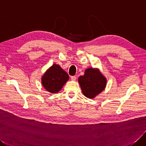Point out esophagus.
<instances>
[{"label": "esophagus", "mask_w": 146, "mask_h": 146, "mask_svg": "<svg viewBox=\"0 0 146 146\" xmlns=\"http://www.w3.org/2000/svg\"><path fill=\"white\" fill-rule=\"evenodd\" d=\"M76 77L75 76H71V79L72 80V81H75V80H76Z\"/></svg>", "instance_id": "esophagus-1"}]
</instances>
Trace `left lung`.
<instances>
[{
  "label": "left lung",
  "mask_w": 146,
  "mask_h": 146,
  "mask_svg": "<svg viewBox=\"0 0 146 146\" xmlns=\"http://www.w3.org/2000/svg\"><path fill=\"white\" fill-rule=\"evenodd\" d=\"M78 82L84 95L92 99L104 90L107 79L99 69L89 68L83 76L79 77Z\"/></svg>",
  "instance_id": "left-lung-1"
}]
</instances>
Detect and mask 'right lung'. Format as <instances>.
I'll use <instances>...</instances> for the list:
<instances>
[{
	"instance_id": "right-lung-1",
	"label": "right lung",
	"mask_w": 146,
	"mask_h": 146,
	"mask_svg": "<svg viewBox=\"0 0 146 146\" xmlns=\"http://www.w3.org/2000/svg\"><path fill=\"white\" fill-rule=\"evenodd\" d=\"M69 79V76L59 65L54 64L42 77V84L46 91L51 93L59 92Z\"/></svg>"
}]
</instances>
